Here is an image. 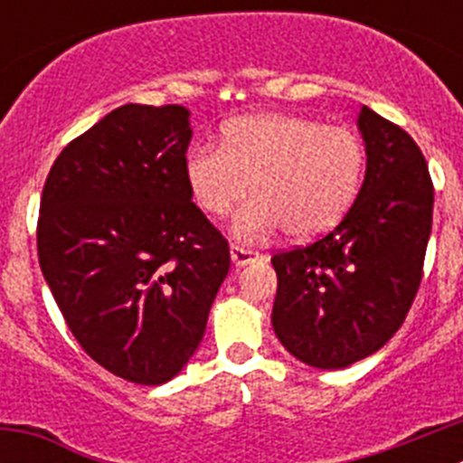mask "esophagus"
<instances>
[{"label":"esophagus","mask_w":463,"mask_h":463,"mask_svg":"<svg viewBox=\"0 0 463 463\" xmlns=\"http://www.w3.org/2000/svg\"><path fill=\"white\" fill-rule=\"evenodd\" d=\"M229 252H232V261H234L236 267H245V264H252V261L261 260L260 252L245 250V248H241V245H232Z\"/></svg>","instance_id":"1"}]
</instances>
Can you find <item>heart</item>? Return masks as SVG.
Masks as SVG:
<instances>
[{"instance_id": "obj_1", "label": "heart", "mask_w": 463, "mask_h": 463, "mask_svg": "<svg viewBox=\"0 0 463 463\" xmlns=\"http://www.w3.org/2000/svg\"><path fill=\"white\" fill-rule=\"evenodd\" d=\"M366 150L353 129L292 113H250L229 120L220 148L199 146L185 157V181L211 218L234 220L236 239L255 241L285 227L306 241L329 232L357 199Z\"/></svg>"}]
</instances>
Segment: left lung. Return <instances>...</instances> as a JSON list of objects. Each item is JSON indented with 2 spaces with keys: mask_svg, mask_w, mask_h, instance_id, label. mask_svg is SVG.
I'll return each instance as SVG.
<instances>
[{
  "mask_svg": "<svg viewBox=\"0 0 463 463\" xmlns=\"http://www.w3.org/2000/svg\"><path fill=\"white\" fill-rule=\"evenodd\" d=\"M366 174L345 218L320 241L273 255L278 341L315 369L378 353L406 320L422 280L433 185L422 150L362 106Z\"/></svg>",
  "mask_w": 463,
  "mask_h": 463,
  "instance_id": "1",
  "label": "left lung"
}]
</instances>
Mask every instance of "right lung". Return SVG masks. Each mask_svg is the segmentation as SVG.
Segmentation results:
<instances>
[{
  "label": "right lung",
  "mask_w": 463,
  "mask_h": 463,
  "mask_svg": "<svg viewBox=\"0 0 463 463\" xmlns=\"http://www.w3.org/2000/svg\"><path fill=\"white\" fill-rule=\"evenodd\" d=\"M185 106L125 104L55 159L39 264L94 362L137 384L185 369L229 271V245L192 203Z\"/></svg>",
  "instance_id": "right-lung-1"
}]
</instances>
